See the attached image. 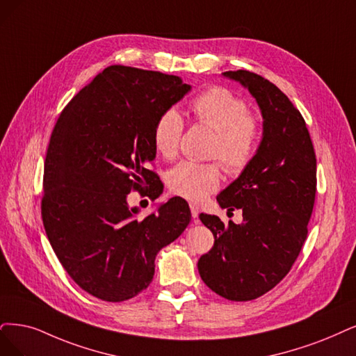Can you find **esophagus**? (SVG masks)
Segmentation results:
<instances>
[{
	"label": "esophagus",
	"mask_w": 356,
	"mask_h": 356,
	"mask_svg": "<svg viewBox=\"0 0 356 356\" xmlns=\"http://www.w3.org/2000/svg\"><path fill=\"white\" fill-rule=\"evenodd\" d=\"M191 213H192L193 220L198 218V216H200V207L195 205V204H191Z\"/></svg>",
	"instance_id": "34e87169"
}]
</instances>
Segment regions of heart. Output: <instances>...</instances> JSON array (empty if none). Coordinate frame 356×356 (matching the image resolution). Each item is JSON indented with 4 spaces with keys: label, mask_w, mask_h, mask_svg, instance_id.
Listing matches in <instances>:
<instances>
[{
    "label": "heart",
    "mask_w": 356,
    "mask_h": 356,
    "mask_svg": "<svg viewBox=\"0 0 356 356\" xmlns=\"http://www.w3.org/2000/svg\"><path fill=\"white\" fill-rule=\"evenodd\" d=\"M192 111L200 124L216 130L209 156L217 158L232 175L242 171L254 161L259 143V122L249 113L245 99L227 88H208L192 101ZM185 131V122L176 108L158 115L152 130L155 151L164 158H173ZM221 181L218 163L181 161L167 175L171 193L192 202L204 201L217 191Z\"/></svg>",
    "instance_id": "b5f03b06"
}]
</instances>
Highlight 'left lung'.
I'll return each mask as SVG.
<instances>
[{
	"label": "left lung",
	"instance_id": "1",
	"mask_svg": "<svg viewBox=\"0 0 356 356\" xmlns=\"http://www.w3.org/2000/svg\"><path fill=\"white\" fill-rule=\"evenodd\" d=\"M257 99L264 131L254 161L218 196L221 208L242 209L243 222L200 218L214 246L198 261L204 283L229 300H252L291 271L308 234L317 192V158L304 117L283 92L262 76L225 72Z\"/></svg>",
	"mask_w": 356,
	"mask_h": 356
}]
</instances>
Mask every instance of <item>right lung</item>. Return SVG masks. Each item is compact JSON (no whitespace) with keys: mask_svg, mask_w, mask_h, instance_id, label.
<instances>
[{"mask_svg":"<svg viewBox=\"0 0 356 356\" xmlns=\"http://www.w3.org/2000/svg\"><path fill=\"white\" fill-rule=\"evenodd\" d=\"M191 90L179 76L110 65L64 107L44 164L41 214L64 270L85 292L107 302L136 296L154 277L155 255L191 221L185 200L171 198L138 220L126 196L149 185L158 115ZM148 188V186H147Z\"/></svg>","mask_w":356,"mask_h":356,"instance_id":"add662e5","label":"right lung"}]
</instances>
